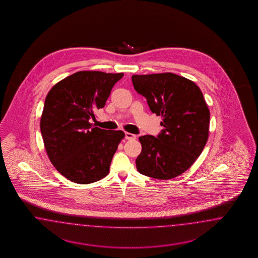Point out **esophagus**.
Segmentation results:
<instances>
[{
  "label": "esophagus",
  "mask_w": 258,
  "mask_h": 258,
  "mask_svg": "<svg viewBox=\"0 0 258 258\" xmlns=\"http://www.w3.org/2000/svg\"><path fill=\"white\" fill-rule=\"evenodd\" d=\"M125 137L126 140H134L136 138V135L133 134V133H125Z\"/></svg>",
  "instance_id": "34e87169"
}]
</instances>
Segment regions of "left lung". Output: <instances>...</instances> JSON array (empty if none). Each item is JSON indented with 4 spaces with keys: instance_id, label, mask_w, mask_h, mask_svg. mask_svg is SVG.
<instances>
[{
    "instance_id": "left-lung-1",
    "label": "left lung",
    "mask_w": 258,
    "mask_h": 258,
    "mask_svg": "<svg viewBox=\"0 0 258 258\" xmlns=\"http://www.w3.org/2000/svg\"><path fill=\"white\" fill-rule=\"evenodd\" d=\"M132 80L150 110L162 115L164 126L157 137H139L137 170L154 179H173L195 163L208 139L210 111L203 93L193 81L172 73L134 75Z\"/></svg>"
}]
</instances>
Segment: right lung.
<instances>
[{
    "label": "right lung",
    "mask_w": 258,
    "mask_h": 258,
    "mask_svg": "<svg viewBox=\"0 0 258 258\" xmlns=\"http://www.w3.org/2000/svg\"><path fill=\"white\" fill-rule=\"evenodd\" d=\"M124 74L80 71L62 79L47 94L40 133L47 155L56 170L80 184L106 177L122 131L93 127L94 110L104 108Z\"/></svg>",
    "instance_id": "1"
}]
</instances>
